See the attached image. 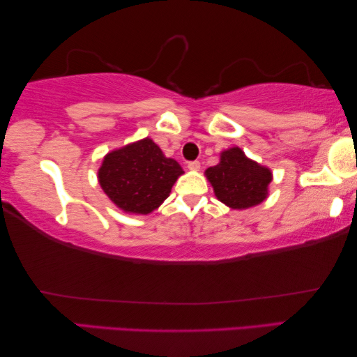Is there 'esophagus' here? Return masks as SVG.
Wrapping results in <instances>:
<instances>
[{
	"label": "esophagus",
	"instance_id": "34e87169",
	"mask_svg": "<svg viewBox=\"0 0 357 357\" xmlns=\"http://www.w3.org/2000/svg\"><path fill=\"white\" fill-rule=\"evenodd\" d=\"M188 169H190V171H199L201 162L199 161H190L188 162Z\"/></svg>",
	"mask_w": 357,
	"mask_h": 357
}]
</instances>
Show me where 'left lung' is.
<instances>
[{
    "label": "left lung",
    "instance_id": "obj_1",
    "mask_svg": "<svg viewBox=\"0 0 357 357\" xmlns=\"http://www.w3.org/2000/svg\"><path fill=\"white\" fill-rule=\"evenodd\" d=\"M206 177L213 186L215 196L227 207L237 210L261 204L272 182L271 169L250 160L238 147L221 151L220 162L207 169Z\"/></svg>",
    "mask_w": 357,
    "mask_h": 357
}]
</instances>
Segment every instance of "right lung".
<instances>
[{
  "instance_id": "obj_1",
  "label": "right lung",
  "mask_w": 357,
  "mask_h": 357,
  "mask_svg": "<svg viewBox=\"0 0 357 357\" xmlns=\"http://www.w3.org/2000/svg\"><path fill=\"white\" fill-rule=\"evenodd\" d=\"M183 169L145 137L104 156L98 171L102 191L128 213L147 215L169 197Z\"/></svg>"
}]
</instances>
